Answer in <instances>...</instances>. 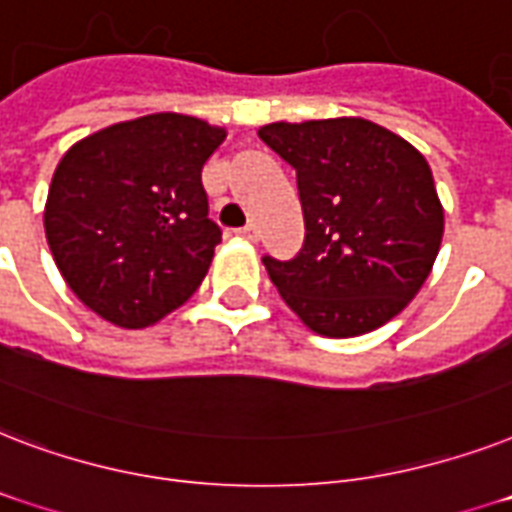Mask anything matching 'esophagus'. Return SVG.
<instances>
[{"label": "esophagus", "instance_id": "esophagus-1", "mask_svg": "<svg viewBox=\"0 0 512 512\" xmlns=\"http://www.w3.org/2000/svg\"><path fill=\"white\" fill-rule=\"evenodd\" d=\"M237 235L243 237V240H251V243H256V240H259V227H256V224H245L243 229H237Z\"/></svg>", "mask_w": 512, "mask_h": 512}]
</instances>
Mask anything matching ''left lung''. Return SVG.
Segmentation results:
<instances>
[{
	"instance_id": "obj_1",
	"label": "left lung",
	"mask_w": 512,
	"mask_h": 512,
	"mask_svg": "<svg viewBox=\"0 0 512 512\" xmlns=\"http://www.w3.org/2000/svg\"><path fill=\"white\" fill-rule=\"evenodd\" d=\"M259 138L296 168L304 245L291 261L264 256V267L301 323L347 339L406 310L443 237L425 157L360 117L272 122Z\"/></svg>"
}]
</instances>
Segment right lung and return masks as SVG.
Segmentation results:
<instances>
[{"label": "right lung", "mask_w": 512, "mask_h": 512, "mask_svg": "<svg viewBox=\"0 0 512 512\" xmlns=\"http://www.w3.org/2000/svg\"><path fill=\"white\" fill-rule=\"evenodd\" d=\"M224 138L197 117L160 112L109 125L63 154L45 235L63 280L95 315L154 326L200 288L221 243L202 165Z\"/></svg>", "instance_id": "1"}]
</instances>
